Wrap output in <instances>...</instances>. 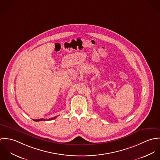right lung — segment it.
<instances>
[{"label": "right lung", "instance_id": "1", "mask_svg": "<svg viewBox=\"0 0 160 160\" xmlns=\"http://www.w3.org/2000/svg\"><path fill=\"white\" fill-rule=\"evenodd\" d=\"M57 118V116H55V117H53V118H50V119H47V120H52V119H55ZM34 121H43V120H45V119H33Z\"/></svg>", "mask_w": 160, "mask_h": 160}]
</instances>
